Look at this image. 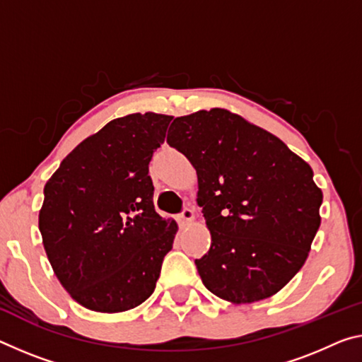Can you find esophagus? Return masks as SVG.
Wrapping results in <instances>:
<instances>
[{
    "instance_id": "obj_1",
    "label": "esophagus",
    "mask_w": 362,
    "mask_h": 362,
    "mask_svg": "<svg viewBox=\"0 0 362 362\" xmlns=\"http://www.w3.org/2000/svg\"><path fill=\"white\" fill-rule=\"evenodd\" d=\"M193 221V211L185 208L183 209L179 216H177V222H179L180 227H185L188 222Z\"/></svg>"
}]
</instances>
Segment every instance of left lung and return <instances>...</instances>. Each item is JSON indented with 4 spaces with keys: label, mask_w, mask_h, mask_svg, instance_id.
I'll return each instance as SVG.
<instances>
[{
    "label": "left lung",
    "mask_w": 362,
    "mask_h": 362,
    "mask_svg": "<svg viewBox=\"0 0 362 362\" xmlns=\"http://www.w3.org/2000/svg\"><path fill=\"white\" fill-rule=\"evenodd\" d=\"M168 143L197 169L211 248L194 264L206 288L237 305L282 290L320 226L322 192L309 164L275 135L217 107L174 119Z\"/></svg>",
    "instance_id": "left-lung-1"
}]
</instances>
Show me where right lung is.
<instances>
[{
    "label": "right lung",
    "mask_w": 362,
    "mask_h": 362,
    "mask_svg": "<svg viewBox=\"0 0 362 362\" xmlns=\"http://www.w3.org/2000/svg\"><path fill=\"white\" fill-rule=\"evenodd\" d=\"M170 120L154 112L111 120L45 185V251L61 285L91 311H129L156 288L177 223L154 209L148 165Z\"/></svg>",
    "instance_id": "obj_1"
}]
</instances>
